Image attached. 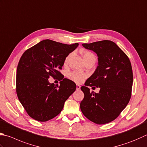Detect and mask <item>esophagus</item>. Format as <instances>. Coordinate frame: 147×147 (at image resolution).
I'll return each instance as SVG.
<instances>
[{
  "label": "esophagus",
  "instance_id": "1",
  "mask_svg": "<svg viewBox=\"0 0 147 147\" xmlns=\"http://www.w3.org/2000/svg\"><path fill=\"white\" fill-rule=\"evenodd\" d=\"M80 88H81V86L77 84V85H76V89H77V90H80Z\"/></svg>",
  "mask_w": 147,
  "mask_h": 147
}]
</instances>
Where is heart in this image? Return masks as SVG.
<instances>
[{
  "label": "heart",
  "instance_id": "1",
  "mask_svg": "<svg viewBox=\"0 0 147 147\" xmlns=\"http://www.w3.org/2000/svg\"><path fill=\"white\" fill-rule=\"evenodd\" d=\"M81 53L85 63L89 61H91V60L96 59V57L95 56V54H94L93 52H91L89 51H82L81 52ZM70 56H71V54H68V56L65 57V61H64L65 65H66V63L68 62V60L70 59ZM86 77L87 76L85 74H82L76 71H71V72L69 73L68 75V77L69 79L76 83H79H79H82L83 81H84L85 79L86 78Z\"/></svg>",
  "mask_w": 147,
  "mask_h": 147
}]
</instances>
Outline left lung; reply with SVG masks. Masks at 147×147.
Here are the masks:
<instances>
[{"label": "left lung", "instance_id": "1", "mask_svg": "<svg viewBox=\"0 0 147 147\" xmlns=\"http://www.w3.org/2000/svg\"><path fill=\"white\" fill-rule=\"evenodd\" d=\"M82 46L96 52L98 65L85 86L81 88L84 97L80 107L88 120L99 125L107 123L120 115L131 99V63L125 52L110 40L83 43ZM93 85L100 88L98 94L89 91L88 86Z\"/></svg>", "mask_w": 147, "mask_h": 147}]
</instances>
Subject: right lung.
I'll return each instance as SVG.
<instances>
[{
    "instance_id": "obj_1",
    "label": "right lung",
    "mask_w": 147,
    "mask_h": 147,
    "mask_svg": "<svg viewBox=\"0 0 147 147\" xmlns=\"http://www.w3.org/2000/svg\"><path fill=\"white\" fill-rule=\"evenodd\" d=\"M79 44L67 45L45 40L26 50L19 61L16 78L18 100L29 117L39 121L56 117L76 90V83L60 72L65 57ZM50 76L60 84H50Z\"/></svg>"
}]
</instances>
